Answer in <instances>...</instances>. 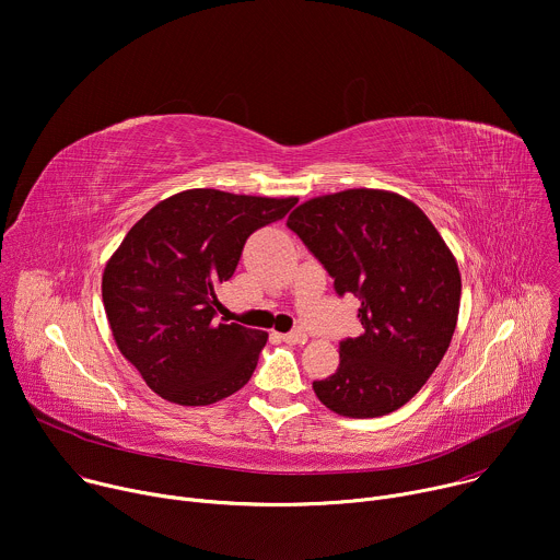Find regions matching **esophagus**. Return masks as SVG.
<instances>
[{"mask_svg":"<svg viewBox=\"0 0 560 560\" xmlns=\"http://www.w3.org/2000/svg\"><path fill=\"white\" fill-rule=\"evenodd\" d=\"M282 340L289 342V345H304L306 342V334L302 329H295V331L282 334Z\"/></svg>","mask_w":560,"mask_h":560,"instance_id":"esophagus-1","label":"esophagus"}]
</instances>
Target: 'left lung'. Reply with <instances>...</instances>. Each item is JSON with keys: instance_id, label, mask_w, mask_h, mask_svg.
Segmentation results:
<instances>
[{"instance_id": "left-lung-1", "label": "left lung", "mask_w": 560, "mask_h": 560, "mask_svg": "<svg viewBox=\"0 0 560 560\" xmlns=\"http://www.w3.org/2000/svg\"><path fill=\"white\" fill-rule=\"evenodd\" d=\"M287 226L360 300L362 334L340 342L336 374L316 381L338 416L378 418L407 405L436 371L458 323L460 271L452 248L411 200L347 189L302 202Z\"/></svg>"}]
</instances>
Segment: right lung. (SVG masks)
<instances>
[{
	"label": "right lung",
	"mask_w": 560,
	"mask_h": 560,
	"mask_svg": "<svg viewBox=\"0 0 560 560\" xmlns=\"http://www.w3.org/2000/svg\"><path fill=\"white\" fill-rule=\"evenodd\" d=\"M295 202L189 189L158 202L124 235L102 273L104 312L119 353L160 398L205 407L252 378L269 334L218 323V289L246 237Z\"/></svg>",
	"instance_id": "obj_1"
}]
</instances>
